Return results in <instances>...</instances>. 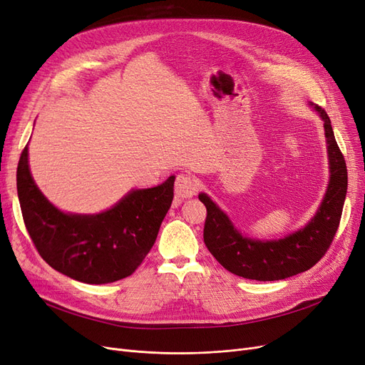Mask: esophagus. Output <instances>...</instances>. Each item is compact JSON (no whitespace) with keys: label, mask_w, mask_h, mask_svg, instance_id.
<instances>
[{"label":"esophagus","mask_w":365,"mask_h":365,"mask_svg":"<svg viewBox=\"0 0 365 365\" xmlns=\"http://www.w3.org/2000/svg\"><path fill=\"white\" fill-rule=\"evenodd\" d=\"M198 180L191 174L182 173L175 178V185H174V191L175 195L179 198H191L198 192Z\"/></svg>","instance_id":"esophagus-1"}]
</instances>
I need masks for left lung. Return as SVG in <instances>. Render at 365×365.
Returning a JSON list of instances; mask_svg holds the SVG:
<instances>
[{
	"mask_svg": "<svg viewBox=\"0 0 365 365\" xmlns=\"http://www.w3.org/2000/svg\"><path fill=\"white\" fill-rule=\"evenodd\" d=\"M325 121L328 143L329 185L316 215L304 228L278 240H257L242 236L227 215L206 195L198 198L207 209L205 244L227 271L257 281H277L313 267L329 250L339 230L347 192V168L335 141L331 120L319 105L309 103Z\"/></svg>",
	"mask_w": 365,
	"mask_h": 365,
	"instance_id": "8db88e82",
	"label": "left lung"
}]
</instances>
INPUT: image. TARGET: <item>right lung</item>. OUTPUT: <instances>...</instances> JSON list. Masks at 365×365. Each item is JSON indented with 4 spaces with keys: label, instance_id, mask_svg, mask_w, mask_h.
Listing matches in <instances>:
<instances>
[{
    "label": "right lung",
    "instance_id": "1",
    "mask_svg": "<svg viewBox=\"0 0 365 365\" xmlns=\"http://www.w3.org/2000/svg\"><path fill=\"white\" fill-rule=\"evenodd\" d=\"M16 186L25 227L42 259L87 284H106L135 272L152 250L174 197L170 175L162 185L130 191L102 213H64L34 183L29 145L19 158Z\"/></svg>",
    "mask_w": 365,
    "mask_h": 365
}]
</instances>
